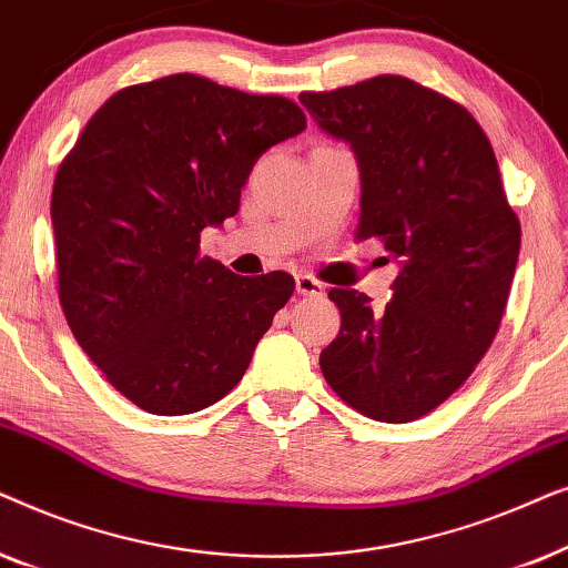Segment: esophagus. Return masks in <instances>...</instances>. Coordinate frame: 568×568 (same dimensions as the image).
Masks as SVG:
<instances>
[{
  "label": "esophagus",
  "instance_id": "obj_1",
  "mask_svg": "<svg viewBox=\"0 0 568 568\" xmlns=\"http://www.w3.org/2000/svg\"><path fill=\"white\" fill-rule=\"evenodd\" d=\"M297 294H305V297H323L325 284L317 282V278L310 274H300L297 276Z\"/></svg>",
  "mask_w": 568,
  "mask_h": 568
}]
</instances>
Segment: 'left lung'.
Instances as JSON below:
<instances>
[{
  "instance_id": "left-lung-1",
  "label": "left lung",
  "mask_w": 568,
  "mask_h": 568,
  "mask_svg": "<svg viewBox=\"0 0 568 568\" xmlns=\"http://www.w3.org/2000/svg\"><path fill=\"white\" fill-rule=\"evenodd\" d=\"M362 175L356 240L400 263L393 300L331 290L341 331L321 352L325 383L375 422L403 424L445 403L499 331L519 255L491 142L460 103L408 77L302 92Z\"/></svg>"
}]
</instances>
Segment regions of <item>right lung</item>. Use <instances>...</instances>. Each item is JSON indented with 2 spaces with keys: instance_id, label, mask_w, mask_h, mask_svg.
<instances>
[{
  "instance_id": "1",
  "label": "right lung",
  "mask_w": 568,
  "mask_h": 568,
  "mask_svg": "<svg viewBox=\"0 0 568 568\" xmlns=\"http://www.w3.org/2000/svg\"><path fill=\"white\" fill-rule=\"evenodd\" d=\"M297 103L170 74L108 98L51 193L59 302L82 352L146 414L222 400L294 292L286 271L237 276L201 230L240 209L268 146L305 131Z\"/></svg>"
}]
</instances>
